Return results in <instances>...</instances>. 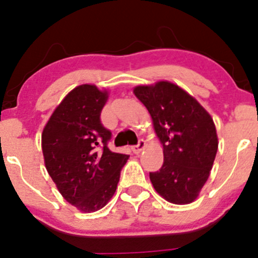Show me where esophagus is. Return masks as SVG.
Returning a JSON list of instances; mask_svg holds the SVG:
<instances>
[{
  "label": "esophagus",
  "mask_w": 258,
  "mask_h": 258,
  "mask_svg": "<svg viewBox=\"0 0 258 258\" xmlns=\"http://www.w3.org/2000/svg\"><path fill=\"white\" fill-rule=\"evenodd\" d=\"M144 146H146V142H144L143 139H139V141H138V143L136 144V146H132V152L135 153V154H138V153H141V150L143 149Z\"/></svg>",
  "instance_id": "1"
}]
</instances>
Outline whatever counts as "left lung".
Instances as JSON below:
<instances>
[{
    "mask_svg": "<svg viewBox=\"0 0 258 258\" xmlns=\"http://www.w3.org/2000/svg\"><path fill=\"white\" fill-rule=\"evenodd\" d=\"M133 92L149 111L164 147V164L149 173L154 188L168 203H193L217 153L214 120L197 99L168 81L137 86Z\"/></svg>",
    "mask_w": 258,
    "mask_h": 258,
    "instance_id": "left-lung-1",
    "label": "left lung"
}]
</instances>
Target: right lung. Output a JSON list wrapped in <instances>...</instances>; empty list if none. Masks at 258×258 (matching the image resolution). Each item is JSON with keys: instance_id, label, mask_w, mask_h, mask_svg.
Here are the masks:
<instances>
[{"instance_id": "obj_1", "label": "right lung", "mask_w": 258, "mask_h": 258, "mask_svg": "<svg viewBox=\"0 0 258 258\" xmlns=\"http://www.w3.org/2000/svg\"><path fill=\"white\" fill-rule=\"evenodd\" d=\"M106 99L108 92L94 85L78 86L61 100L42 132L47 171L64 199L82 212L108 204L128 159L108 147L111 132L100 121Z\"/></svg>"}]
</instances>
